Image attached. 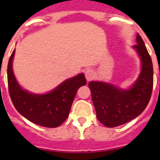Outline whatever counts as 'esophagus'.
<instances>
[{
  "label": "esophagus",
  "instance_id": "obj_1",
  "mask_svg": "<svg viewBox=\"0 0 160 160\" xmlns=\"http://www.w3.org/2000/svg\"><path fill=\"white\" fill-rule=\"evenodd\" d=\"M85 75H86V79L87 81H91L95 76V73L92 69H88L85 72Z\"/></svg>",
  "mask_w": 160,
  "mask_h": 160
}]
</instances>
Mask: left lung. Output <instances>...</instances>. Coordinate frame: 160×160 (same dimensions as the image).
Wrapping results in <instances>:
<instances>
[{"label":"left lung","mask_w":160,"mask_h":160,"mask_svg":"<svg viewBox=\"0 0 160 160\" xmlns=\"http://www.w3.org/2000/svg\"><path fill=\"white\" fill-rule=\"evenodd\" d=\"M134 48L141 61V72L130 89L122 90L100 81L88 84L98 120L105 127L114 128L137 118L148 106L153 86V69L150 55L137 33Z\"/></svg>","instance_id":"left-lung-1"}]
</instances>
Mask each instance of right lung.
I'll use <instances>...</instances> for the list:
<instances>
[{
    "label": "right lung",
    "instance_id": "right-lung-1",
    "mask_svg": "<svg viewBox=\"0 0 160 160\" xmlns=\"http://www.w3.org/2000/svg\"><path fill=\"white\" fill-rule=\"evenodd\" d=\"M14 50L8 65L9 95L17 111L32 122L42 127L56 128L69 115L77 90L87 84L83 73L65 80L46 94H33L23 90L16 80L12 71Z\"/></svg>",
    "mask_w": 160,
    "mask_h": 160
}]
</instances>
